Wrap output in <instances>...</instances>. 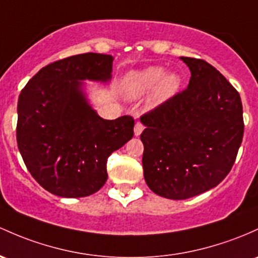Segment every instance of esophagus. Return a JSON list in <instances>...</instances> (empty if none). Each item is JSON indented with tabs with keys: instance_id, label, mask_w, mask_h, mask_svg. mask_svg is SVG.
I'll list each match as a JSON object with an SVG mask.
<instances>
[{
	"instance_id": "esophagus-1",
	"label": "esophagus",
	"mask_w": 258,
	"mask_h": 258,
	"mask_svg": "<svg viewBox=\"0 0 258 258\" xmlns=\"http://www.w3.org/2000/svg\"><path fill=\"white\" fill-rule=\"evenodd\" d=\"M143 130H144L143 123H141L140 121H138V122H136V124H135V136L136 137H138V136L142 134Z\"/></svg>"
}]
</instances>
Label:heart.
Here are the masks:
<instances>
[{
	"mask_svg": "<svg viewBox=\"0 0 258 258\" xmlns=\"http://www.w3.org/2000/svg\"><path fill=\"white\" fill-rule=\"evenodd\" d=\"M127 90L134 97L146 94L154 89L153 104H161L174 97L180 87V78L175 73H166L163 67H149L140 72H134L126 79Z\"/></svg>",
	"mask_w": 258,
	"mask_h": 258,
	"instance_id": "heart-1",
	"label": "heart"
}]
</instances>
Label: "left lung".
I'll return each instance as SVG.
<instances>
[{
	"label": "left lung",
	"instance_id": "1",
	"mask_svg": "<svg viewBox=\"0 0 258 258\" xmlns=\"http://www.w3.org/2000/svg\"><path fill=\"white\" fill-rule=\"evenodd\" d=\"M180 58L191 71L188 87L141 117L144 179L154 194L170 200L222 182L244 136L237 90L205 60Z\"/></svg>",
	"mask_w": 258,
	"mask_h": 258
}]
</instances>
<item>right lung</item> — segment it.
<instances>
[{
    "label": "right lung",
    "instance_id": "right-lung-1",
    "mask_svg": "<svg viewBox=\"0 0 258 258\" xmlns=\"http://www.w3.org/2000/svg\"><path fill=\"white\" fill-rule=\"evenodd\" d=\"M112 61L88 52L52 62L19 94L18 149L32 176L52 195L95 194L107 180V158L134 137V117L104 120L82 90L84 79L109 82Z\"/></svg>",
    "mask_w": 258,
    "mask_h": 258
}]
</instances>
